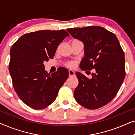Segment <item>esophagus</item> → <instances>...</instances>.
Listing matches in <instances>:
<instances>
[{"instance_id":"34e87169","label":"esophagus","mask_w":135,"mask_h":135,"mask_svg":"<svg viewBox=\"0 0 135 135\" xmlns=\"http://www.w3.org/2000/svg\"><path fill=\"white\" fill-rule=\"evenodd\" d=\"M69 77L74 76L75 73L73 71H72V70H69Z\"/></svg>"}]
</instances>
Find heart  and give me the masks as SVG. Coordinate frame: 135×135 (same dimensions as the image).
<instances>
[{"label":"heart","instance_id":"heart-1","mask_svg":"<svg viewBox=\"0 0 135 135\" xmlns=\"http://www.w3.org/2000/svg\"><path fill=\"white\" fill-rule=\"evenodd\" d=\"M77 65V62L74 61H68L66 63V66L68 68H74Z\"/></svg>","mask_w":135,"mask_h":135}]
</instances>
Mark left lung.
<instances>
[{"label": "left lung", "mask_w": 135, "mask_h": 135, "mask_svg": "<svg viewBox=\"0 0 135 135\" xmlns=\"http://www.w3.org/2000/svg\"><path fill=\"white\" fill-rule=\"evenodd\" d=\"M74 38L84 44L82 71H91L89 79L82 73L75 74L79 85L74 90L75 100L90 109H97L110 102L125 77V55L117 37L101 26L67 29Z\"/></svg>", "instance_id": "8db88e82"}]
</instances>
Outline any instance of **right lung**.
<instances>
[{"label":"right lung","mask_w":135,"mask_h":135,"mask_svg":"<svg viewBox=\"0 0 135 135\" xmlns=\"http://www.w3.org/2000/svg\"><path fill=\"white\" fill-rule=\"evenodd\" d=\"M68 36L65 30L38 31L23 35L13 44L8 68L13 86L30 108L40 110L50 105L68 78L66 68H58L50 75L44 64L53 58L58 45Z\"/></svg>","instance_id":"1"}]
</instances>
